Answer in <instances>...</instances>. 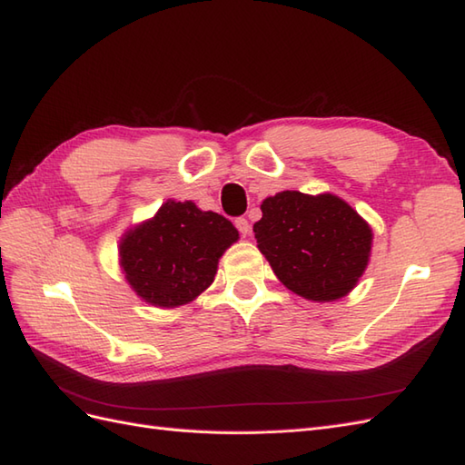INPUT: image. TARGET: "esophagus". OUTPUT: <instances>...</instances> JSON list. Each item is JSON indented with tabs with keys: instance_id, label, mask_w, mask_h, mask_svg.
I'll list each match as a JSON object with an SVG mask.
<instances>
[{
	"instance_id": "obj_1",
	"label": "esophagus",
	"mask_w": 465,
	"mask_h": 465,
	"mask_svg": "<svg viewBox=\"0 0 465 465\" xmlns=\"http://www.w3.org/2000/svg\"><path fill=\"white\" fill-rule=\"evenodd\" d=\"M235 227H238V232L242 235H248L252 232V225L248 220H245V217H238V220H235Z\"/></svg>"
}]
</instances>
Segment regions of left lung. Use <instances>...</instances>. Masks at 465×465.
Returning <instances> with one entry per match:
<instances>
[{
	"label": "left lung",
	"mask_w": 465,
	"mask_h": 465,
	"mask_svg": "<svg viewBox=\"0 0 465 465\" xmlns=\"http://www.w3.org/2000/svg\"><path fill=\"white\" fill-rule=\"evenodd\" d=\"M253 232L285 288L313 302L340 300L353 290L371 250L370 225L331 193H275L263 200Z\"/></svg>",
	"instance_id": "8db88e82"
}]
</instances>
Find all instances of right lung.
Instances as JSON below:
<instances>
[{
  "label": "right lung",
  "instance_id": "1",
  "mask_svg": "<svg viewBox=\"0 0 465 465\" xmlns=\"http://www.w3.org/2000/svg\"><path fill=\"white\" fill-rule=\"evenodd\" d=\"M235 240L238 230L223 215L197 210L192 202H167L153 220L125 235L120 255L137 295L175 308L213 282L217 260Z\"/></svg>",
  "mask_w": 465,
  "mask_h": 465
}]
</instances>
